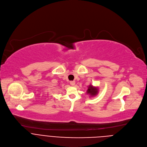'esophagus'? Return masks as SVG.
I'll return each instance as SVG.
<instances>
[{"instance_id": "1", "label": "esophagus", "mask_w": 147, "mask_h": 147, "mask_svg": "<svg viewBox=\"0 0 147 147\" xmlns=\"http://www.w3.org/2000/svg\"><path fill=\"white\" fill-rule=\"evenodd\" d=\"M70 85H71V86H74L76 84V82H75V81H70Z\"/></svg>"}]
</instances>
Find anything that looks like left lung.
Instances as JSON below:
<instances>
[{"label":"left lung","instance_id":"1","mask_svg":"<svg viewBox=\"0 0 147 147\" xmlns=\"http://www.w3.org/2000/svg\"><path fill=\"white\" fill-rule=\"evenodd\" d=\"M98 92V88L96 87H93L92 85H90L88 86V90L87 91V93L88 94H90V96H95Z\"/></svg>","mask_w":147,"mask_h":147}]
</instances>
